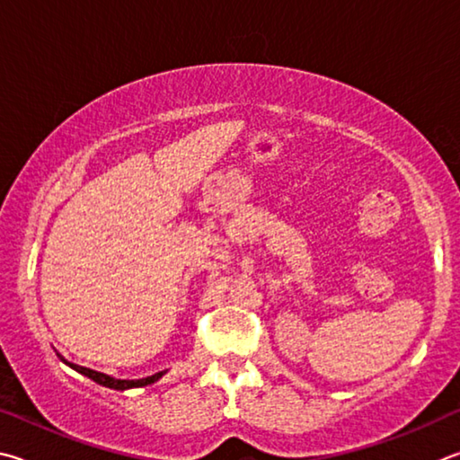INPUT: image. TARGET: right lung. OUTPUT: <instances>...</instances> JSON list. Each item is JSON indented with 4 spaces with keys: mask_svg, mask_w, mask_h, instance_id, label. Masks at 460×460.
<instances>
[{
    "mask_svg": "<svg viewBox=\"0 0 460 460\" xmlns=\"http://www.w3.org/2000/svg\"><path fill=\"white\" fill-rule=\"evenodd\" d=\"M56 356H58V358H60V361H64V364H66L68 367L76 369L78 374H83V376H86V377H91L93 382H96V384L104 385V388H111V390H120V392H125V390H131V388H143V385L155 384L161 376H165V374H167V369H164V372H157V374H153V376L141 377V380H119V377H112V376H107V374H102V372H94V369H91V367H83V366H76V364H72V361L64 359V358L60 356V353H56Z\"/></svg>",
    "mask_w": 460,
    "mask_h": 460,
    "instance_id": "obj_1",
    "label": "right lung"
}]
</instances>
